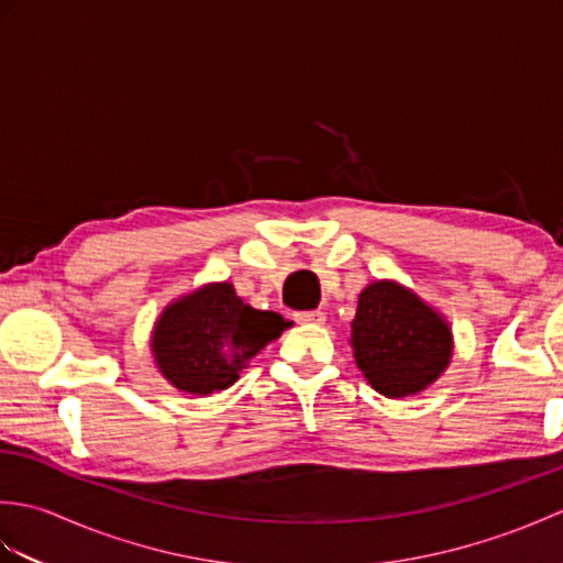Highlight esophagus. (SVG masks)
Here are the masks:
<instances>
[{
    "mask_svg": "<svg viewBox=\"0 0 563 563\" xmlns=\"http://www.w3.org/2000/svg\"><path fill=\"white\" fill-rule=\"evenodd\" d=\"M324 312L321 309H309V312H297L295 321L297 324H324Z\"/></svg>",
    "mask_w": 563,
    "mask_h": 563,
    "instance_id": "1",
    "label": "esophagus"
}]
</instances>
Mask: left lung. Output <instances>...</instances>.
Masks as SVG:
<instances>
[{"label": "left lung", "instance_id": "8db88e82", "mask_svg": "<svg viewBox=\"0 0 563 563\" xmlns=\"http://www.w3.org/2000/svg\"><path fill=\"white\" fill-rule=\"evenodd\" d=\"M351 329L355 365L389 399L423 391L450 365L448 321L399 283H369Z\"/></svg>", "mask_w": 563, "mask_h": 563}]
</instances>
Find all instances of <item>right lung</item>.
I'll return each instance as SVG.
<instances>
[{
    "label": "right lung",
    "instance_id": "1",
    "mask_svg": "<svg viewBox=\"0 0 563 563\" xmlns=\"http://www.w3.org/2000/svg\"><path fill=\"white\" fill-rule=\"evenodd\" d=\"M288 327L280 314L244 305L230 283H210L164 309L152 355L176 389L208 397L232 387L251 357Z\"/></svg>",
    "mask_w": 563,
    "mask_h": 563
}]
</instances>
